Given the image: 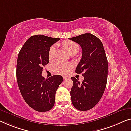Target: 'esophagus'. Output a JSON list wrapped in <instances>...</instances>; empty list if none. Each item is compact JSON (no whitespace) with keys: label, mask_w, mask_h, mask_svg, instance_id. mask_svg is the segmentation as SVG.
<instances>
[{"label":"esophagus","mask_w":131,"mask_h":131,"mask_svg":"<svg viewBox=\"0 0 131 131\" xmlns=\"http://www.w3.org/2000/svg\"><path fill=\"white\" fill-rule=\"evenodd\" d=\"M63 79H69V77H68V76H63Z\"/></svg>","instance_id":"1"}]
</instances>
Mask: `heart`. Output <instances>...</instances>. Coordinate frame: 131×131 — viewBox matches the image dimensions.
I'll return each mask as SVG.
<instances>
[{"instance_id": "1", "label": "heart", "mask_w": 131, "mask_h": 131, "mask_svg": "<svg viewBox=\"0 0 131 131\" xmlns=\"http://www.w3.org/2000/svg\"><path fill=\"white\" fill-rule=\"evenodd\" d=\"M63 46L67 50V52L69 53H71L74 50H79V46L77 43L73 42L71 40L65 41L63 43ZM54 51H55V46H52L49 50V57L52 58L53 57ZM72 67V65L70 63L67 62H59V63H56L53 66V69L56 72H58L59 73L65 74L67 73L69 70Z\"/></svg>"}]
</instances>
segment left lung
<instances>
[{
  "label": "left lung",
  "mask_w": 131,
  "mask_h": 131,
  "mask_svg": "<svg viewBox=\"0 0 131 131\" xmlns=\"http://www.w3.org/2000/svg\"><path fill=\"white\" fill-rule=\"evenodd\" d=\"M80 45L82 55L75 72L82 74V83L72 77L73 85L71 91L72 104L79 111L93 108L102 97L107 83L108 60L102 42L91 34L69 38Z\"/></svg>",
  "instance_id": "obj_1"
}]
</instances>
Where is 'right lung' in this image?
Wrapping results in <instances>:
<instances>
[{
  "label": "right lung",
  "instance_id": "add662e5",
  "mask_svg": "<svg viewBox=\"0 0 131 131\" xmlns=\"http://www.w3.org/2000/svg\"><path fill=\"white\" fill-rule=\"evenodd\" d=\"M59 40L34 35L25 43L17 57L16 78L19 90L27 104L38 112H46L53 108L56 90L63 81L59 75L46 79L42 76L43 67L49 62V49Z\"/></svg>",
  "mask_w": 131,
  "mask_h": 131
}]
</instances>
